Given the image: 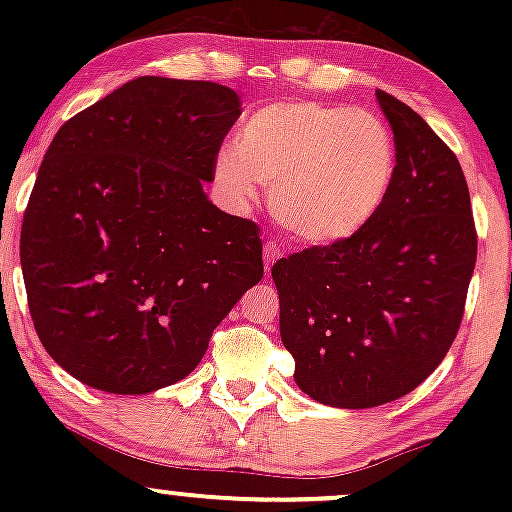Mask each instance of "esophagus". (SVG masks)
Listing matches in <instances>:
<instances>
[{
    "mask_svg": "<svg viewBox=\"0 0 512 512\" xmlns=\"http://www.w3.org/2000/svg\"><path fill=\"white\" fill-rule=\"evenodd\" d=\"M279 257H281L279 245H276L274 240H267V243H264V267H267V274H269V269H272V264L279 260Z\"/></svg>",
    "mask_w": 512,
    "mask_h": 512,
    "instance_id": "1",
    "label": "esophagus"
}]
</instances>
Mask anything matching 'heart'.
I'll list each match as a JSON object with an SVG mask.
<instances>
[{
  "label": "heart",
  "instance_id": "b5f03b06",
  "mask_svg": "<svg viewBox=\"0 0 512 512\" xmlns=\"http://www.w3.org/2000/svg\"><path fill=\"white\" fill-rule=\"evenodd\" d=\"M214 173L236 202H255L264 182L274 185V219L293 238L332 245L356 236L383 209L397 144L366 110L281 101L245 120L236 149L221 151Z\"/></svg>",
  "mask_w": 512,
  "mask_h": 512
}]
</instances>
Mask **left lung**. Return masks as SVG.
<instances>
[{"instance_id":"obj_1","label":"left lung","mask_w":512,"mask_h":512,"mask_svg":"<svg viewBox=\"0 0 512 512\" xmlns=\"http://www.w3.org/2000/svg\"><path fill=\"white\" fill-rule=\"evenodd\" d=\"M397 144L383 209L356 236L272 267L296 385L327 407L368 409L419 387L460 330L477 262L467 180L407 103L375 91Z\"/></svg>"}]
</instances>
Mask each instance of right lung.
<instances>
[{"label":"right lung","mask_w":512,"mask_h":512,"mask_svg":"<svg viewBox=\"0 0 512 512\" xmlns=\"http://www.w3.org/2000/svg\"><path fill=\"white\" fill-rule=\"evenodd\" d=\"M233 88L139 76L67 120L21 226L35 332L76 380L146 395L187 378L262 279L260 226L209 202Z\"/></svg>","instance_id":"add662e5"}]
</instances>
